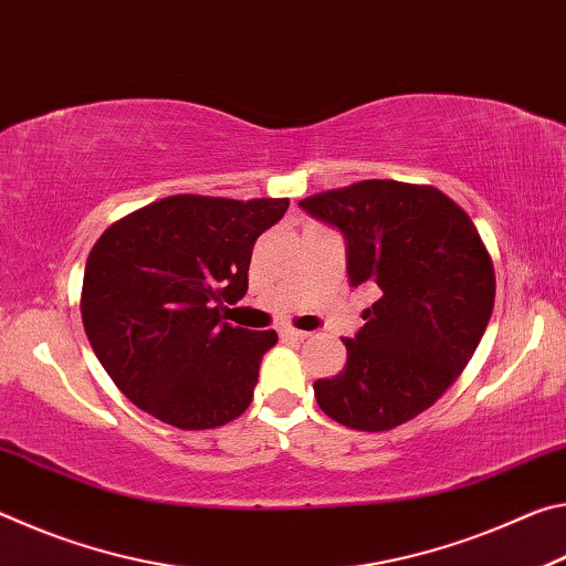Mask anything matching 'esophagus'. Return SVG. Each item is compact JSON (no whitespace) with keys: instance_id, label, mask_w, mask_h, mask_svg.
<instances>
[{"instance_id":"34e87169","label":"esophagus","mask_w":566,"mask_h":566,"mask_svg":"<svg viewBox=\"0 0 566 566\" xmlns=\"http://www.w3.org/2000/svg\"><path fill=\"white\" fill-rule=\"evenodd\" d=\"M280 334H282V339H294V342H304L306 337H310V332H302V329H294V327H282Z\"/></svg>"}]
</instances>
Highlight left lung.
Instances as JSON below:
<instances>
[{
	"mask_svg": "<svg viewBox=\"0 0 566 566\" xmlns=\"http://www.w3.org/2000/svg\"><path fill=\"white\" fill-rule=\"evenodd\" d=\"M347 237L354 286H375L347 364L314 381L324 415L387 432L429 409L472 359L494 306V264L469 214L444 191L364 179L300 202Z\"/></svg>",
	"mask_w": 566,
	"mask_h": 566,
	"instance_id": "8db88e82",
	"label": "left lung"
}]
</instances>
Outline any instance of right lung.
Segmentation results:
<instances>
[{
  "label": "right lung",
  "mask_w": 566,
  "mask_h": 566,
  "mask_svg": "<svg viewBox=\"0 0 566 566\" xmlns=\"http://www.w3.org/2000/svg\"><path fill=\"white\" fill-rule=\"evenodd\" d=\"M290 199L175 195L122 217L84 266L82 322L132 405L179 429H214L254 397L276 332L222 322L247 294L256 237Z\"/></svg>",
  "instance_id": "1"
}]
</instances>
